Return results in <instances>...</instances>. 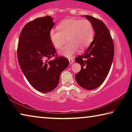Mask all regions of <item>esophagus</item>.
I'll return each mask as SVG.
<instances>
[{
	"mask_svg": "<svg viewBox=\"0 0 132 132\" xmlns=\"http://www.w3.org/2000/svg\"><path fill=\"white\" fill-rule=\"evenodd\" d=\"M69 64H72L73 63V60L72 58L69 59Z\"/></svg>",
	"mask_w": 132,
	"mask_h": 132,
	"instance_id": "obj_1",
	"label": "esophagus"
}]
</instances>
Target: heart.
Wrapping results in <instances>:
<instances>
[{"label": "heart", "mask_w": 132, "mask_h": 132, "mask_svg": "<svg viewBox=\"0 0 132 132\" xmlns=\"http://www.w3.org/2000/svg\"><path fill=\"white\" fill-rule=\"evenodd\" d=\"M58 30H52L49 33L50 40L56 49L68 45L59 51L60 55L70 57L78 51L86 49L93 40L95 30L89 20L68 19L62 21L57 26Z\"/></svg>", "instance_id": "1"}]
</instances>
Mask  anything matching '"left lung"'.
Here are the masks:
<instances>
[{"label": "left lung", "mask_w": 132, "mask_h": 132, "mask_svg": "<svg viewBox=\"0 0 132 132\" xmlns=\"http://www.w3.org/2000/svg\"><path fill=\"white\" fill-rule=\"evenodd\" d=\"M93 24L94 39L85 53L75 59L81 70L75 75L78 85L86 90L100 86L107 77L114 57V45L108 29L102 21L84 15Z\"/></svg>", "instance_id": "8db88e82"}]
</instances>
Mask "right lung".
<instances>
[{
  "label": "right lung",
  "mask_w": 132,
  "mask_h": 132,
  "mask_svg": "<svg viewBox=\"0 0 132 132\" xmlns=\"http://www.w3.org/2000/svg\"><path fill=\"white\" fill-rule=\"evenodd\" d=\"M55 25L51 16L35 19L21 32L18 47L20 68L32 86L42 93L50 92L57 86L60 73L68 66L67 58L56 57L49 37Z\"/></svg>",
  "instance_id": "1"
}]
</instances>
